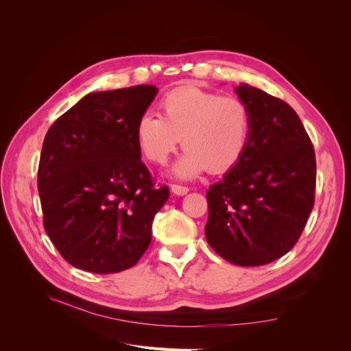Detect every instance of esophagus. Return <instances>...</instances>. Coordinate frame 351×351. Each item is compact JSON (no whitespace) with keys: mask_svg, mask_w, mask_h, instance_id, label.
<instances>
[{"mask_svg":"<svg viewBox=\"0 0 351 351\" xmlns=\"http://www.w3.org/2000/svg\"><path fill=\"white\" fill-rule=\"evenodd\" d=\"M171 192L177 196H183L189 192V187L186 186H180V184H171Z\"/></svg>","mask_w":351,"mask_h":351,"instance_id":"34e87169","label":"esophagus"}]
</instances>
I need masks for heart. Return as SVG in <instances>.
<instances>
[{"label": "heart", "mask_w": 351, "mask_h": 351, "mask_svg": "<svg viewBox=\"0 0 351 351\" xmlns=\"http://www.w3.org/2000/svg\"><path fill=\"white\" fill-rule=\"evenodd\" d=\"M159 107L161 115L145 112L136 124L137 146L147 161L164 165L182 141L186 152L174 173L190 178L205 169L226 173L246 154L252 111L241 98L184 86L168 92Z\"/></svg>", "instance_id": "heart-1"}]
</instances>
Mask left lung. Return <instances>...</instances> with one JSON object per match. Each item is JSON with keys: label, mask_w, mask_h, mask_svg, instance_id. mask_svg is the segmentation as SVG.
Instances as JSON below:
<instances>
[{"label": "left lung", "mask_w": 351, "mask_h": 351, "mask_svg": "<svg viewBox=\"0 0 351 351\" xmlns=\"http://www.w3.org/2000/svg\"><path fill=\"white\" fill-rule=\"evenodd\" d=\"M252 111L246 154L206 192L205 236L240 267L280 259L302 236L315 204L316 159L289 104L249 84L236 88Z\"/></svg>", "instance_id": "obj_1"}]
</instances>
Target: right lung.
Masks as SVG:
<instances>
[{"label":"right lung","instance_id":"obj_1","mask_svg":"<svg viewBox=\"0 0 351 351\" xmlns=\"http://www.w3.org/2000/svg\"><path fill=\"white\" fill-rule=\"evenodd\" d=\"M156 93L152 84L93 92L49 127L38 190L47 234L73 267L120 272L149 247L169 190L141 161L136 124Z\"/></svg>","mask_w":351,"mask_h":351}]
</instances>
